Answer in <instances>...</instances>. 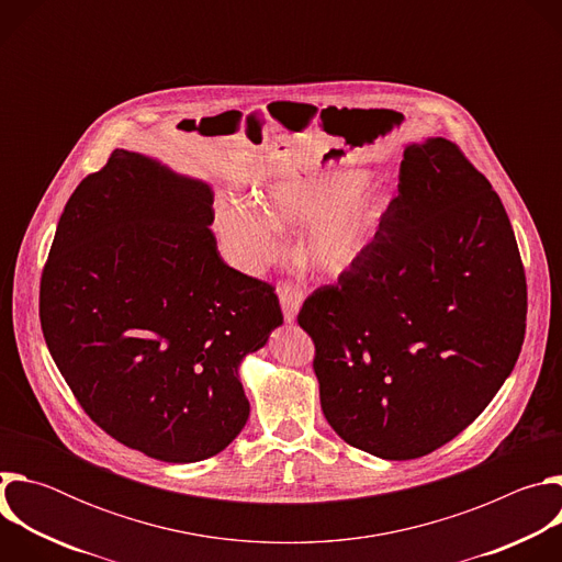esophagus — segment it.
Returning <instances> with one entry per match:
<instances>
[{
    "mask_svg": "<svg viewBox=\"0 0 562 562\" xmlns=\"http://www.w3.org/2000/svg\"><path fill=\"white\" fill-rule=\"evenodd\" d=\"M278 293H280V306H282L284 319H286V323L291 325V323H295L297 311H300L302 300H304L302 289H300V286H295V284L284 282V284L278 289Z\"/></svg>",
    "mask_w": 562,
    "mask_h": 562,
    "instance_id": "1",
    "label": "esophagus"
}]
</instances>
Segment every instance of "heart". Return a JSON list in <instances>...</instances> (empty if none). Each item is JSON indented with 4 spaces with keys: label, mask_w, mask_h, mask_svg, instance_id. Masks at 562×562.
Masks as SVG:
<instances>
[{
    "label": "heart",
    "mask_w": 562,
    "mask_h": 562,
    "mask_svg": "<svg viewBox=\"0 0 562 562\" xmlns=\"http://www.w3.org/2000/svg\"><path fill=\"white\" fill-rule=\"evenodd\" d=\"M367 178L356 167L284 176L260 187L254 200H220L215 231L233 265L249 273L278 258V233L304 231L302 265L342 278L364 260L391 206V193Z\"/></svg>",
    "instance_id": "obj_1"
}]
</instances>
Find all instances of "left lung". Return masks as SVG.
<instances>
[{
    "label": "left lung",
    "instance_id": "obj_1",
    "mask_svg": "<svg viewBox=\"0 0 562 562\" xmlns=\"http://www.w3.org/2000/svg\"><path fill=\"white\" fill-rule=\"evenodd\" d=\"M525 319L507 211L445 137L405 146L364 260L297 315L327 423L384 460L427 456L483 414L518 360Z\"/></svg>",
    "mask_w": 562,
    "mask_h": 562
}]
</instances>
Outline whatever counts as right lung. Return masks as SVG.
Masks as SVG:
<instances>
[{
    "label": "right lung",
    "mask_w": 562,
    "mask_h": 562,
    "mask_svg": "<svg viewBox=\"0 0 562 562\" xmlns=\"http://www.w3.org/2000/svg\"><path fill=\"white\" fill-rule=\"evenodd\" d=\"M211 224L206 182L115 148L66 202L42 273L44 340L79 405L162 462L245 429L239 364L282 325L273 286L231 269Z\"/></svg>",
    "instance_id": "right-lung-1"
}]
</instances>
